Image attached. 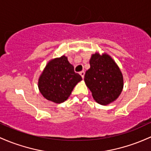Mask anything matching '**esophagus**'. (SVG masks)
<instances>
[{
	"label": "esophagus",
	"instance_id": "esophagus-1",
	"mask_svg": "<svg viewBox=\"0 0 151 151\" xmlns=\"http://www.w3.org/2000/svg\"><path fill=\"white\" fill-rule=\"evenodd\" d=\"M79 74H80V75H81L82 78L83 79L84 77V71H82V72H79Z\"/></svg>",
	"mask_w": 151,
	"mask_h": 151
}]
</instances>
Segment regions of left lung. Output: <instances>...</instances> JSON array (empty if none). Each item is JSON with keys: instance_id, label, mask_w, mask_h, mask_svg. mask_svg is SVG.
<instances>
[{"instance_id": "1", "label": "left lung", "mask_w": 151, "mask_h": 151, "mask_svg": "<svg viewBox=\"0 0 151 151\" xmlns=\"http://www.w3.org/2000/svg\"><path fill=\"white\" fill-rule=\"evenodd\" d=\"M89 64L84 82L94 100L103 105L117 100L123 88V77L115 61L108 54L95 53L91 57Z\"/></svg>"}]
</instances>
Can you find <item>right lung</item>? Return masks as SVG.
Instances as JSON below:
<instances>
[{
	"label": "right lung",
	"mask_w": 151,
	"mask_h": 151,
	"mask_svg": "<svg viewBox=\"0 0 151 151\" xmlns=\"http://www.w3.org/2000/svg\"><path fill=\"white\" fill-rule=\"evenodd\" d=\"M65 56L51 59L39 77L38 87L46 100L62 103L70 96L76 84L82 80Z\"/></svg>",
	"instance_id": "right-lung-1"
}]
</instances>
